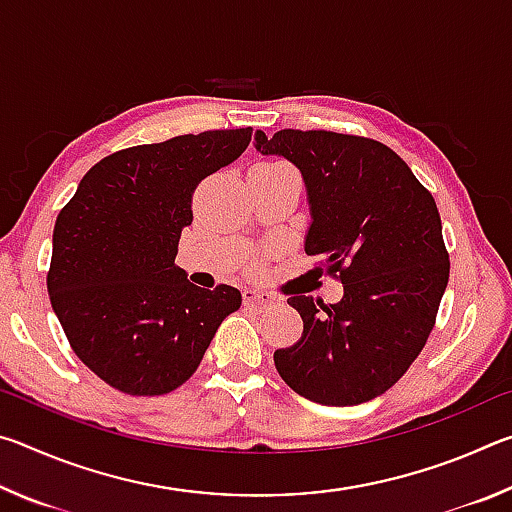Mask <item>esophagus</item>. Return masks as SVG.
Wrapping results in <instances>:
<instances>
[{
	"mask_svg": "<svg viewBox=\"0 0 512 512\" xmlns=\"http://www.w3.org/2000/svg\"><path fill=\"white\" fill-rule=\"evenodd\" d=\"M275 302V296L268 291H257V289H246L244 291V305L253 309H264Z\"/></svg>",
	"mask_w": 512,
	"mask_h": 512,
	"instance_id": "esophagus-1",
	"label": "esophagus"
}]
</instances>
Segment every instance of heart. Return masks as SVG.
<instances>
[{"mask_svg": "<svg viewBox=\"0 0 512 512\" xmlns=\"http://www.w3.org/2000/svg\"><path fill=\"white\" fill-rule=\"evenodd\" d=\"M266 164H275V167H284V164H277V162H266Z\"/></svg>", "mask_w": 512, "mask_h": 512, "instance_id": "b5f03b06", "label": "heart"}]
</instances>
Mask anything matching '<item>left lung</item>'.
<instances>
[{
  "label": "left lung",
  "instance_id": "obj_1",
  "mask_svg": "<svg viewBox=\"0 0 512 512\" xmlns=\"http://www.w3.org/2000/svg\"><path fill=\"white\" fill-rule=\"evenodd\" d=\"M255 149L300 169L311 214L305 253L323 257L318 271L343 284L334 305L289 298L305 329L275 350V368L311 402L375 400L418 359L447 289L436 201L400 155L368 137L257 131Z\"/></svg>",
  "mask_w": 512,
  "mask_h": 512
}]
</instances>
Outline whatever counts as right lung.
<instances>
[{
	"mask_svg": "<svg viewBox=\"0 0 512 512\" xmlns=\"http://www.w3.org/2000/svg\"><path fill=\"white\" fill-rule=\"evenodd\" d=\"M253 128L178 135L117 151L85 173L54 225L47 289L69 345L106 384L164 395L194 375L241 293L173 264L192 194L228 167Z\"/></svg>",
	"mask_w": 512,
	"mask_h": 512,
	"instance_id": "right-lung-1",
	"label": "right lung"
}]
</instances>
